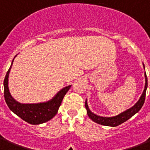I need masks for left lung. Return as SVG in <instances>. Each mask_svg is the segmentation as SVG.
Segmentation results:
<instances>
[{"mask_svg":"<svg viewBox=\"0 0 150 150\" xmlns=\"http://www.w3.org/2000/svg\"><path fill=\"white\" fill-rule=\"evenodd\" d=\"M143 67H144L145 69L144 64H143ZM145 81H146V84H145L144 90H143V92H142V96H140V98L138 100V102L133 106H132L131 108L127 109V110L124 111V112H121L119 115H115V116H112V117H103V116H99L98 115H96L92 112H91V110L89 109L87 103V99H86L85 105H86V109L87 110V114L88 115V117L92 119V121L96 122V123L103 125V126H112V127H115V126H119L120 124L123 123L124 122L127 121L128 119H130L136 113L138 112L141 109L143 104H144L145 98H146V92L147 86H148L146 72H145Z\"/></svg>","mask_w":150,"mask_h":150,"instance_id":"1","label":"left lung"}]
</instances>
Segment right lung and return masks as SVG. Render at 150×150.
<instances>
[{
	"instance_id": "right-lung-1",
	"label": "right lung",
	"mask_w": 150,
	"mask_h": 150,
	"mask_svg": "<svg viewBox=\"0 0 150 150\" xmlns=\"http://www.w3.org/2000/svg\"><path fill=\"white\" fill-rule=\"evenodd\" d=\"M14 59L12 61L11 67L8 69L4 81V94L8 106L14 114L19 116L21 119L32 125H38L49 121L50 119H52L57 114L58 108L60 107L64 96L68 92L71 86L63 88L51 100L45 103H35V104L34 103L23 104L18 103L11 96L8 88V77Z\"/></svg>"
}]
</instances>
